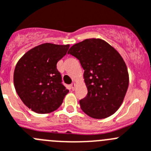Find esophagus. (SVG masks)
Segmentation results:
<instances>
[{"instance_id":"esophagus-1","label":"esophagus","mask_w":151,"mask_h":151,"mask_svg":"<svg viewBox=\"0 0 151 151\" xmlns=\"http://www.w3.org/2000/svg\"><path fill=\"white\" fill-rule=\"evenodd\" d=\"M70 88H71L72 90H74V89H75V83H72L70 84Z\"/></svg>"}]
</instances>
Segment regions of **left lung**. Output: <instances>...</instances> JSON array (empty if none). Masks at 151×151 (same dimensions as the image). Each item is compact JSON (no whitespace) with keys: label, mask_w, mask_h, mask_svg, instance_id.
Here are the masks:
<instances>
[{"label":"left lung","mask_w":151,"mask_h":151,"mask_svg":"<svg viewBox=\"0 0 151 151\" xmlns=\"http://www.w3.org/2000/svg\"><path fill=\"white\" fill-rule=\"evenodd\" d=\"M68 53L76 57L84 70L88 93L80 101L88 116L103 119L120 107L129 86V74L119 52L101 39H86L70 47Z\"/></svg>","instance_id":"8db88e82"}]
</instances>
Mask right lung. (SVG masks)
Instances as JSON below:
<instances>
[{"mask_svg":"<svg viewBox=\"0 0 151 151\" xmlns=\"http://www.w3.org/2000/svg\"><path fill=\"white\" fill-rule=\"evenodd\" d=\"M70 46L43 43L30 50L16 64L15 89L22 102L37 114H48L60 107L68 89L62 84L56 64Z\"/></svg>","mask_w":151,"mask_h":151,"instance_id":"obj_1","label":"right lung"}]
</instances>
